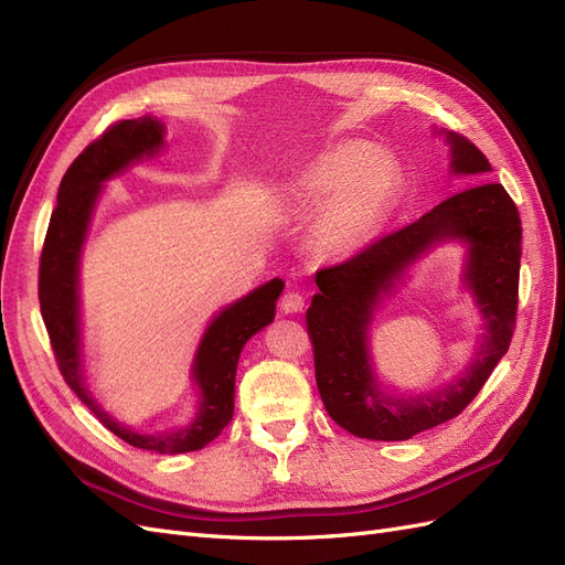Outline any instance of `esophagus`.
<instances>
[{
  "label": "esophagus",
  "mask_w": 565,
  "mask_h": 565,
  "mask_svg": "<svg viewBox=\"0 0 565 565\" xmlns=\"http://www.w3.org/2000/svg\"><path fill=\"white\" fill-rule=\"evenodd\" d=\"M301 309H303L301 292H295V289H289V292L282 295V299H280V311L282 313H299Z\"/></svg>",
  "instance_id": "esophagus-1"
}]
</instances>
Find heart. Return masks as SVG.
Returning <instances> with one entry per match:
<instances>
[{
	"instance_id": "heart-1",
	"label": "heart",
	"mask_w": 565,
	"mask_h": 565,
	"mask_svg": "<svg viewBox=\"0 0 565 565\" xmlns=\"http://www.w3.org/2000/svg\"><path fill=\"white\" fill-rule=\"evenodd\" d=\"M396 164L370 143H344L324 152L295 179V195L324 202L318 235L332 252L353 249L380 216L396 188Z\"/></svg>"
}]
</instances>
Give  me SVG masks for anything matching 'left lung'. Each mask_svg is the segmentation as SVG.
<instances>
[{
	"label": "left lung",
	"instance_id": "left-lung-1",
	"mask_svg": "<svg viewBox=\"0 0 565 565\" xmlns=\"http://www.w3.org/2000/svg\"><path fill=\"white\" fill-rule=\"evenodd\" d=\"M452 172L473 183L409 226L382 235L351 259L316 273L320 292L306 311L316 382L328 415L358 438L407 440L457 417L478 396L516 330L521 216L502 183L483 181L490 162L467 136L448 134ZM459 236L470 243L468 281L489 318V334L462 380L429 397L396 399L373 384L366 358L371 306L392 278L429 244Z\"/></svg>",
	"mask_w": 565,
	"mask_h": 565
}]
</instances>
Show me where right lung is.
Instances as JSON below:
<instances>
[{"label":"right lung","instance_id":"add662e5","mask_svg":"<svg viewBox=\"0 0 565 565\" xmlns=\"http://www.w3.org/2000/svg\"><path fill=\"white\" fill-rule=\"evenodd\" d=\"M164 127L152 117L119 119L84 148L75 162L67 167L58 185V202L44 237L40 256V309L46 324V334L54 349V358L77 398L87 405L98 422L117 438L141 450L160 455L193 452L212 443L233 417L235 370L247 339L264 330L276 316V299L282 292V280L254 289L245 299L216 316L204 332L195 358V382L202 391L198 419L177 434H136L127 426L108 417L100 409L82 382L79 365V320H77V259L84 233H87L94 200L100 191V181L110 179L119 169L143 156H152L162 146Z\"/></svg>","mask_w":565,"mask_h":565}]
</instances>
